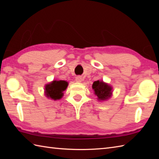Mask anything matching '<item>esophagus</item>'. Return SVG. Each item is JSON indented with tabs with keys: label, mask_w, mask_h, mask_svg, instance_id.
<instances>
[{
	"label": "esophagus",
	"mask_w": 159,
	"mask_h": 159,
	"mask_svg": "<svg viewBox=\"0 0 159 159\" xmlns=\"http://www.w3.org/2000/svg\"><path fill=\"white\" fill-rule=\"evenodd\" d=\"M76 81L78 83H81L83 80V78L81 76H77L76 77Z\"/></svg>",
	"instance_id": "34e87169"
}]
</instances>
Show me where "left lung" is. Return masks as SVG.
I'll use <instances>...</instances> for the list:
<instances>
[{"mask_svg":"<svg viewBox=\"0 0 159 159\" xmlns=\"http://www.w3.org/2000/svg\"><path fill=\"white\" fill-rule=\"evenodd\" d=\"M94 94L98 97V101H106L109 100L113 94V87L103 80H96L92 85Z\"/></svg>","mask_w":159,"mask_h":159,"instance_id":"left-lung-1","label":"left lung"}]
</instances>
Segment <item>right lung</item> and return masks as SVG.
Segmentation results:
<instances>
[{"label": "right lung", "mask_w": 159, "mask_h": 159, "mask_svg": "<svg viewBox=\"0 0 159 159\" xmlns=\"http://www.w3.org/2000/svg\"><path fill=\"white\" fill-rule=\"evenodd\" d=\"M67 86L68 82L66 80H54L45 85L44 93L48 98L54 100H60L63 96V92Z\"/></svg>", "instance_id": "1"}]
</instances>
